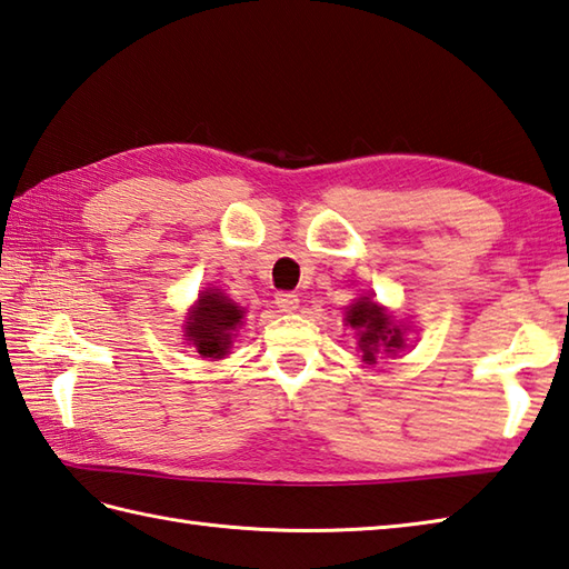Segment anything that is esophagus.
Returning a JSON list of instances; mask_svg holds the SVG:
<instances>
[{"instance_id":"1","label":"esophagus","mask_w":569,"mask_h":569,"mask_svg":"<svg viewBox=\"0 0 569 569\" xmlns=\"http://www.w3.org/2000/svg\"><path fill=\"white\" fill-rule=\"evenodd\" d=\"M274 305H277V309L284 311V315H292V311H297V307H299V297L295 292H277Z\"/></svg>"}]
</instances>
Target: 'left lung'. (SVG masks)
<instances>
[{"label":"left lung","mask_w":569,"mask_h":569,"mask_svg":"<svg viewBox=\"0 0 569 569\" xmlns=\"http://www.w3.org/2000/svg\"><path fill=\"white\" fill-rule=\"evenodd\" d=\"M346 321H349L353 329L361 331V341H358V346H361L363 361L368 363H376V353L380 349L398 351L402 346L400 329L392 327L386 311H382L376 301H368V297L356 301L349 309V315H346Z\"/></svg>","instance_id":"left-lung-1"}]
</instances>
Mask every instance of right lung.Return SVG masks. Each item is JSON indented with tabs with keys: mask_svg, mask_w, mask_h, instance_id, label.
Returning <instances> with one entry per match:
<instances>
[{
	"mask_svg": "<svg viewBox=\"0 0 569 569\" xmlns=\"http://www.w3.org/2000/svg\"><path fill=\"white\" fill-rule=\"evenodd\" d=\"M242 319L240 307L216 289H206L199 305L191 309L187 321V336L203 358L226 356L233 331Z\"/></svg>",
	"mask_w": 569,
	"mask_h": 569,
	"instance_id": "1",
	"label": "right lung"
}]
</instances>
